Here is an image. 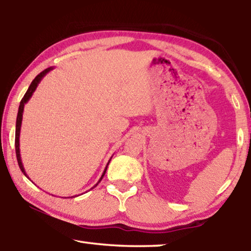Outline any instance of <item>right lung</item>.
I'll use <instances>...</instances> for the list:
<instances>
[{"label":"right lung","instance_id":"right-lung-1","mask_svg":"<svg viewBox=\"0 0 251 251\" xmlns=\"http://www.w3.org/2000/svg\"><path fill=\"white\" fill-rule=\"evenodd\" d=\"M53 69H54V67L50 66V67H49V69L44 70L43 72H42V73H40L39 75L36 76L35 78H34V79L32 80L31 85H29V86H28L27 91H26V93H25V95H24V97L22 99V100H21L20 106H19V112H18V117H16V126H15V151H16V158H18V163H19V166H20V168H21V171H22V173L24 174L25 176H26V178H28V179H29V177L27 176L26 172H25L24 166H23V163H22V158H21V154H20V152H21V151H20V133H21V126H22L24 106H25V104H26L29 100H31L33 93L35 92L37 86H39V84L41 83V80L43 79L44 76H45L46 74H48L50 71H52ZM112 157H113V156H112ZM112 157H110V158H109L108 163H107V165H106V167H105V169H104L103 174H101V176H100V178L99 179V181H97L96 184H95L94 186H93L91 189L95 188V187L100 184V181L101 179H103V177H104L105 173H106V169H107V166H108L110 159H112ZM29 180H31V179H29ZM31 181H32V180H31ZM32 182H33V181H32ZM91 189H90V190H91ZM73 197H76V196H73Z\"/></svg>","mask_w":251,"mask_h":251}]
</instances>
